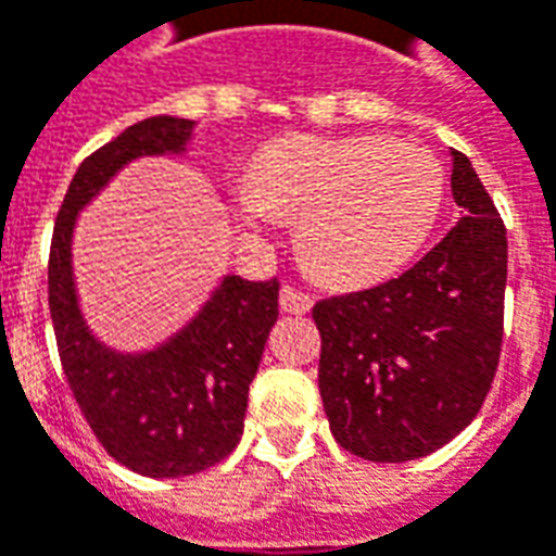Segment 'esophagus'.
Wrapping results in <instances>:
<instances>
[{
  "label": "esophagus",
  "mask_w": 556,
  "mask_h": 556,
  "mask_svg": "<svg viewBox=\"0 0 556 556\" xmlns=\"http://www.w3.org/2000/svg\"><path fill=\"white\" fill-rule=\"evenodd\" d=\"M309 307H313V298H309L307 292L292 289V286H282V289H279V309H282V313L301 316V313H309Z\"/></svg>",
  "instance_id": "esophagus-1"
}]
</instances>
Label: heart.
Instances as JSON below:
<instances>
[{
	"label": "heart",
	"instance_id": "obj_1",
	"mask_svg": "<svg viewBox=\"0 0 556 556\" xmlns=\"http://www.w3.org/2000/svg\"><path fill=\"white\" fill-rule=\"evenodd\" d=\"M444 169L392 139L292 136L270 142L237 191L247 225L301 218L298 249L328 286L358 289L405 267L435 228Z\"/></svg>",
	"mask_w": 556,
	"mask_h": 556
}]
</instances>
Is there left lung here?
<instances>
[{
  "instance_id": "left-lung-1",
  "label": "left lung",
  "mask_w": 556,
  "mask_h": 556,
  "mask_svg": "<svg viewBox=\"0 0 556 556\" xmlns=\"http://www.w3.org/2000/svg\"><path fill=\"white\" fill-rule=\"evenodd\" d=\"M463 218L402 277L313 307L331 435L371 463L444 447L484 405L502 350L505 225L463 151H451Z\"/></svg>"
}]
</instances>
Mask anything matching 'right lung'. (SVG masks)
<instances>
[{"instance_id":"add662e5","label":"right lung","mask_w":556,"mask_h":556,"mask_svg":"<svg viewBox=\"0 0 556 556\" xmlns=\"http://www.w3.org/2000/svg\"><path fill=\"white\" fill-rule=\"evenodd\" d=\"M194 121L154 115L105 142L72 176L56 213L48 304L72 395L109 456L146 478H185L215 466L243 435L249 383L279 316V282L222 277L173 338L121 353L85 323L72 274L78 213L136 157L185 154Z\"/></svg>"}]
</instances>
